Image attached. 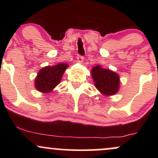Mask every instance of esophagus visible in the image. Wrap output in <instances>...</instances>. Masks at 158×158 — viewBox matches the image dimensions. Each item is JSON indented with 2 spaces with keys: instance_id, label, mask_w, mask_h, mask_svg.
Instances as JSON below:
<instances>
[{
  "instance_id": "esophagus-1",
  "label": "esophagus",
  "mask_w": 158,
  "mask_h": 158,
  "mask_svg": "<svg viewBox=\"0 0 158 158\" xmlns=\"http://www.w3.org/2000/svg\"><path fill=\"white\" fill-rule=\"evenodd\" d=\"M83 61H84V58L81 56H78L77 57V61L79 63V64H82Z\"/></svg>"
}]
</instances>
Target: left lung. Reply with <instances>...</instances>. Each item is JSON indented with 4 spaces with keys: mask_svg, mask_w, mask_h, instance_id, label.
<instances>
[{
    "mask_svg": "<svg viewBox=\"0 0 158 158\" xmlns=\"http://www.w3.org/2000/svg\"><path fill=\"white\" fill-rule=\"evenodd\" d=\"M96 88L102 95L110 97L119 90V76L109 69L102 68L100 65L94 67L90 70Z\"/></svg>",
    "mask_w": 158,
    "mask_h": 158,
    "instance_id": "1",
    "label": "left lung"
}]
</instances>
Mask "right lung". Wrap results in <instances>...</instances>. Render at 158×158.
Wrapping results in <instances>:
<instances>
[{
    "label": "right lung",
    "mask_w": 158,
    "mask_h": 158,
    "mask_svg": "<svg viewBox=\"0 0 158 158\" xmlns=\"http://www.w3.org/2000/svg\"><path fill=\"white\" fill-rule=\"evenodd\" d=\"M68 64L61 63L54 66H47L38 72L35 80L36 90L43 94L50 93L60 83Z\"/></svg>",
    "instance_id": "1"
}]
</instances>
